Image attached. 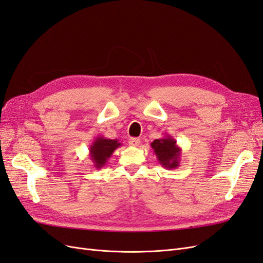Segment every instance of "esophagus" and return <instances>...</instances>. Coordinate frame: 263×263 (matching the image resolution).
<instances>
[{
	"instance_id": "esophagus-1",
	"label": "esophagus",
	"mask_w": 263,
	"mask_h": 263,
	"mask_svg": "<svg viewBox=\"0 0 263 263\" xmlns=\"http://www.w3.org/2000/svg\"><path fill=\"white\" fill-rule=\"evenodd\" d=\"M128 142H129L130 146L137 147V146L140 144V139H139V138H130V139L128 140Z\"/></svg>"
}]
</instances>
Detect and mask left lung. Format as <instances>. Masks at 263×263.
<instances>
[{
	"label": "left lung",
	"instance_id": "obj_1",
	"mask_svg": "<svg viewBox=\"0 0 263 263\" xmlns=\"http://www.w3.org/2000/svg\"><path fill=\"white\" fill-rule=\"evenodd\" d=\"M150 146L154 149L159 163L165 169H176L180 165L182 150L173 137L164 136L160 139H155Z\"/></svg>",
	"mask_w": 263,
	"mask_h": 263
}]
</instances>
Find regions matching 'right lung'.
<instances>
[{
	"mask_svg": "<svg viewBox=\"0 0 263 263\" xmlns=\"http://www.w3.org/2000/svg\"><path fill=\"white\" fill-rule=\"evenodd\" d=\"M121 146L122 144L118 139H107L103 136L95 138L89 148L90 159L95 169H101L103 165H105L114 151Z\"/></svg>",
	"mask_w": 263,
	"mask_h": 263,
	"instance_id": "right-lung-1",
	"label": "right lung"
}]
</instances>
